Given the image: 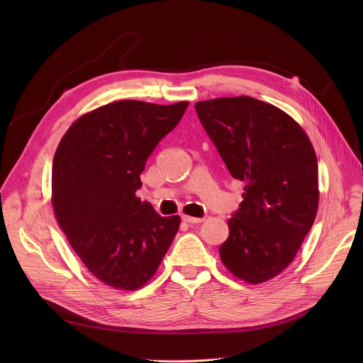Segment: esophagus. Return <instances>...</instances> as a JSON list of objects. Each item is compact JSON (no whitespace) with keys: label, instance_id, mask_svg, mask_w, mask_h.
<instances>
[{"label":"esophagus","instance_id":"34e87169","mask_svg":"<svg viewBox=\"0 0 363 363\" xmlns=\"http://www.w3.org/2000/svg\"><path fill=\"white\" fill-rule=\"evenodd\" d=\"M182 220L186 222V223H201L204 219L203 218H193V216L182 215Z\"/></svg>","mask_w":363,"mask_h":363}]
</instances>
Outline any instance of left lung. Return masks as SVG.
I'll return each instance as SVG.
<instances>
[{
  "instance_id": "obj_1",
  "label": "left lung",
  "mask_w": 363,
  "mask_h": 363,
  "mask_svg": "<svg viewBox=\"0 0 363 363\" xmlns=\"http://www.w3.org/2000/svg\"><path fill=\"white\" fill-rule=\"evenodd\" d=\"M197 116L233 178L245 184L219 247L223 264L252 284L282 272L318 211V160L300 125L252 97L196 103Z\"/></svg>"
}]
</instances>
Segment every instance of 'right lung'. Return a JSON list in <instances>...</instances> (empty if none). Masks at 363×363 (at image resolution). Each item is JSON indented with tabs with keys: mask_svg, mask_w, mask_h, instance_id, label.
<instances>
[{
	"mask_svg": "<svg viewBox=\"0 0 363 363\" xmlns=\"http://www.w3.org/2000/svg\"><path fill=\"white\" fill-rule=\"evenodd\" d=\"M186 107L110 103L76 121L57 147L55 218L88 271L113 289L144 285L179 230V216L162 218L135 193L147 159Z\"/></svg>",
	"mask_w": 363,
	"mask_h": 363,
	"instance_id": "obj_1",
	"label": "right lung"
}]
</instances>
